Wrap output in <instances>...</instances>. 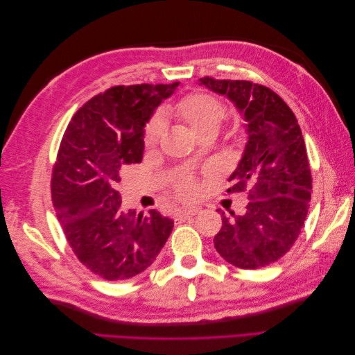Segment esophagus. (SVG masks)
I'll return each instance as SVG.
<instances>
[{"label":"esophagus","instance_id":"obj_1","mask_svg":"<svg viewBox=\"0 0 355 355\" xmlns=\"http://www.w3.org/2000/svg\"><path fill=\"white\" fill-rule=\"evenodd\" d=\"M197 213H198V209H197V207H182V209L178 211L176 218H179V219H187V218H191V216H196Z\"/></svg>","mask_w":355,"mask_h":355}]
</instances>
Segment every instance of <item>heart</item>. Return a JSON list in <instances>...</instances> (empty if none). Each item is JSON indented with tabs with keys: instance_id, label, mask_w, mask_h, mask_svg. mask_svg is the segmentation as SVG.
<instances>
[{
	"instance_id": "b5f03b06",
	"label": "heart",
	"mask_w": 355,
	"mask_h": 355,
	"mask_svg": "<svg viewBox=\"0 0 355 355\" xmlns=\"http://www.w3.org/2000/svg\"><path fill=\"white\" fill-rule=\"evenodd\" d=\"M170 116L176 118L182 124H185L189 130L197 137L207 132H216L220 121L225 116L223 105L210 94L194 93L188 94L180 99L173 106L167 110ZM161 133H163V124L154 118L149 121L144 133V142L146 146L157 144ZM175 188L182 197L191 198L198 194V184L192 176H182L175 182Z\"/></svg>"
}]
</instances>
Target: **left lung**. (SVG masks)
Here are the masks:
<instances>
[{"mask_svg": "<svg viewBox=\"0 0 355 355\" xmlns=\"http://www.w3.org/2000/svg\"><path fill=\"white\" fill-rule=\"evenodd\" d=\"M200 81L235 105L249 136L227 189L245 191L249 204L234 219L222 213L214 249L231 265L256 270L292 249L306 219L313 178L304 136L292 110L265 85L211 77Z\"/></svg>", "mask_w": 355, "mask_h": 355, "instance_id": "1", "label": "left lung"}]
</instances>
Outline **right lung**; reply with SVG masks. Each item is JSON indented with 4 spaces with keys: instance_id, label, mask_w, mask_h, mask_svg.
Masks as SVG:
<instances>
[{
    "instance_id": "add662e5",
    "label": "right lung",
    "mask_w": 355,
    "mask_h": 355,
    "mask_svg": "<svg viewBox=\"0 0 355 355\" xmlns=\"http://www.w3.org/2000/svg\"><path fill=\"white\" fill-rule=\"evenodd\" d=\"M179 83L115 85L75 112L51 175V198L78 261L108 282L144 272L173 230L149 210H125L116 191L121 171L144 157V127Z\"/></svg>"
}]
</instances>
